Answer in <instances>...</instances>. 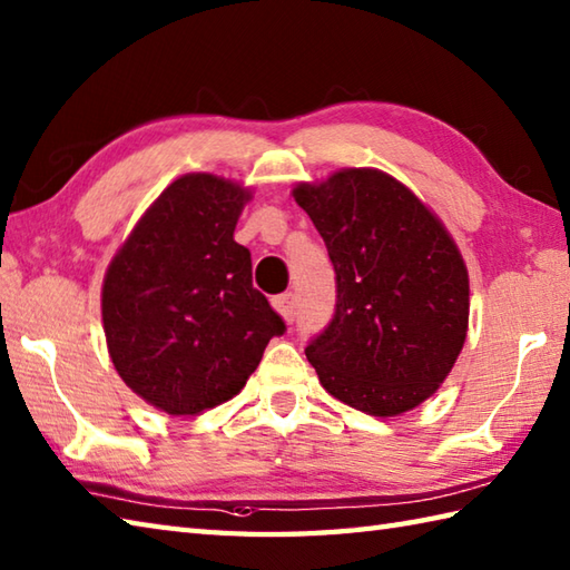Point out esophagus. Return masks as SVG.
Wrapping results in <instances>:
<instances>
[{"label": "esophagus", "mask_w": 570, "mask_h": 570, "mask_svg": "<svg viewBox=\"0 0 570 570\" xmlns=\"http://www.w3.org/2000/svg\"><path fill=\"white\" fill-rule=\"evenodd\" d=\"M296 294L294 292H286V294H282V296H274L272 298V306L278 311V313H282V318L284 321H288V323H292L294 318H296Z\"/></svg>", "instance_id": "34e87169"}]
</instances>
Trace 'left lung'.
Masks as SVG:
<instances>
[{
  "label": "left lung",
  "mask_w": 570,
  "mask_h": 570,
  "mask_svg": "<svg viewBox=\"0 0 570 570\" xmlns=\"http://www.w3.org/2000/svg\"><path fill=\"white\" fill-rule=\"evenodd\" d=\"M294 198L335 269V313L306 347L335 399L396 416L439 390L468 335V269L443 223L377 168H343Z\"/></svg>",
  "instance_id": "8db88e82"
}]
</instances>
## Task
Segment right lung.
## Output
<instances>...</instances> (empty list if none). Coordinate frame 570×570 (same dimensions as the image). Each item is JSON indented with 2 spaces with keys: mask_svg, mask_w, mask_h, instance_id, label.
<instances>
[{
  "mask_svg": "<svg viewBox=\"0 0 570 570\" xmlns=\"http://www.w3.org/2000/svg\"><path fill=\"white\" fill-rule=\"evenodd\" d=\"M247 188L213 174L176 178L107 266L102 325L131 392L171 416L233 399L257 370L282 316L252 286L235 242Z\"/></svg>",
  "mask_w": 570,
  "mask_h": 570,
  "instance_id": "1",
  "label": "right lung"
}]
</instances>
